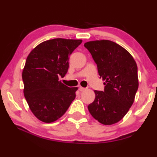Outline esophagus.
<instances>
[{"label": "esophagus", "mask_w": 157, "mask_h": 157, "mask_svg": "<svg viewBox=\"0 0 157 157\" xmlns=\"http://www.w3.org/2000/svg\"><path fill=\"white\" fill-rule=\"evenodd\" d=\"M79 90H80V91H84V90H86V88H83V87L80 86V87H79Z\"/></svg>", "instance_id": "esophagus-1"}]
</instances>
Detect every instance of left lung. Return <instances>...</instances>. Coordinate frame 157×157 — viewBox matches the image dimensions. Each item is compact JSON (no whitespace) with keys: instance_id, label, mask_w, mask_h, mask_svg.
Returning a JSON list of instances; mask_svg holds the SVG:
<instances>
[{"instance_id":"1","label":"left lung","mask_w":157,"mask_h":157,"mask_svg":"<svg viewBox=\"0 0 157 157\" xmlns=\"http://www.w3.org/2000/svg\"><path fill=\"white\" fill-rule=\"evenodd\" d=\"M97 63L105 82L104 91L94 90L95 99L88 106L91 116L104 125L116 124L124 118L135 101L138 89L137 67L132 55L109 40L84 44Z\"/></svg>"}]
</instances>
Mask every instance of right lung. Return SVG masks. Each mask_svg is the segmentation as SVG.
<instances>
[{"label": "right lung", "mask_w": 157, "mask_h": 157, "mask_svg": "<svg viewBox=\"0 0 157 157\" xmlns=\"http://www.w3.org/2000/svg\"><path fill=\"white\" fill-rule=\"evenodd\" d=\"M81 39H50L33 49L22 71L24 96L33 114L44 123H52L67 112L75 99L77 87L62 83L69 69V57Z\"/></svg>", "instance_id": "add662e5"}]
</instances>
